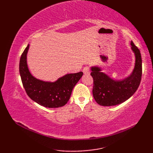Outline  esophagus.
Here are the masks:
<instances>
[{
  "instance_id": "obj_1",
  "label": "esophagus",
  "mask_w": 153,
  "mask_h": 153,
  "mask_svg": "<svg viewBox=\"0 0 153 153\" xmlns=\"http://www.w3.org/2000/svg\"><path fill=\"white\" fill-rule=\"evenodd\" d=\"M83 72L85 74H88L90 72V68L89 66H85L83 68Z\"/></svg>"
}]
</instances>
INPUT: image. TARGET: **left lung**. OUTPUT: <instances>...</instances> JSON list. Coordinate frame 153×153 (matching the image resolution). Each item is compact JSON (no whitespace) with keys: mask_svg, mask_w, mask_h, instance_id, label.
Here are the masks:
<instances>
[{"mask_svg":"<svg viewBox=\"0 0 153 153\" xmlns=\"http://www.w3.org/2000/svg\"><path fill=\"white\" fill-rule=\"evenodd\" d=\"M135 56V68L131 74L122 80H114L101 72L100 68L91 67L93 79V95L96 102L104 106L118 105L130 98L138 89L142 76V59L140 51L131 41Z\"/></svg>","mask_w":153,"mask_h":153,"instance_id":"left-lung-1","label":"left lung"}]
</instances>
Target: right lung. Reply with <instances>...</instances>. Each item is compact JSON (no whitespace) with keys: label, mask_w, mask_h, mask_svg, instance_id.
I'll return each mask as SVG.
<instances>
[{"label":"right lung","mask_w":153,"mask_h":153,"mask_svg":"<svg viewBox=\"0 0 153 153\" xmlns=\"http://www.w3.org/2000/svg\"><path fill=\"white\" fill-rule=\"evenodd\" d=\"M30 45L25 48L19 60V74L23 86L30 99L47 108H58L69 100L74 86L83 73L68 74L54 82H47L34 77L29 71L27 53Z\"/></svg>","instance_id":"right-lung-1"}]
</instances>
